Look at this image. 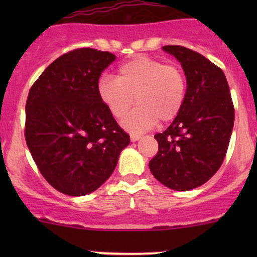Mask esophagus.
<instances>
[{"instance_id":"esophagus-1","label":"esophagus","mask_w":257,"mask_h":257,"mask_svg":"<svg viewBox=\"0 0 257 257\" xmlns=\"http://www.w3.org/2000/svg\"><path fill=\"white\" fill-rule=\"evenodd\" d=\"M142 138V136H138V134H131V141L132 142H137Z\"/></svg>"}]
</instances>
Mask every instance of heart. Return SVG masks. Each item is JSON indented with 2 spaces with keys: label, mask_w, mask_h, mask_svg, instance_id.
I'll list each match as a JSON object with an SVG mask.
<instances>
[{
  "label": "heart",
  "mask_w": 257,
  "mask_h": 257,
  "mask_svg": "<svg viewBox=\"0 0 257 257\" xmlns=\"http://www.w3.org/2000/svg\"><path fill=\"white\" fill-rule=\"evenodd\" d=\"M97 92L110 114L121 119L133 107H138L124 118L123 125L132 133H142L168 123L178 116L186 97V78L178 66L150 57H137L118 68L116 78L103 76Z\"/></svg>",
  "instance_id": "1"
}]
</instances>
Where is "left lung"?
<instances>
[{"label": "left lung", "mask_w": 257, "mask_h": 257, "mask_svg": "<svg viewBox=\"0 0 257 257\" xmlns=\"http://www.w3.org/2000/svg\"><path fill=\"white\" fill-rule=\"evenodd\" d=\"M186 77L183 108L163 133L149 162L152 174L168 188L186 191L203 185L221 167L234 126L235 110L221 68L181 46H164Z\"/></svg>", "instance_id": "1"}]
</instances>
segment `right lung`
I'll return each instance as SVG.
<instances>
[{"label": "right lung", "instance_id": "1", "mask_svg": "<svg viewBox=\"0 0 257 257\" xmlns=\"http://www.w3.org/2000/svg\"><path fill=\"white\" fill-rule=\"evenodd\" d=\"M114 59L109 52L74 49L52 62L28 93L26 143L43 178L66 195L97 190L131 143L97 92Z\"/></svg>", "mask_w": 257, "mask_h": 257}]
</instances>
